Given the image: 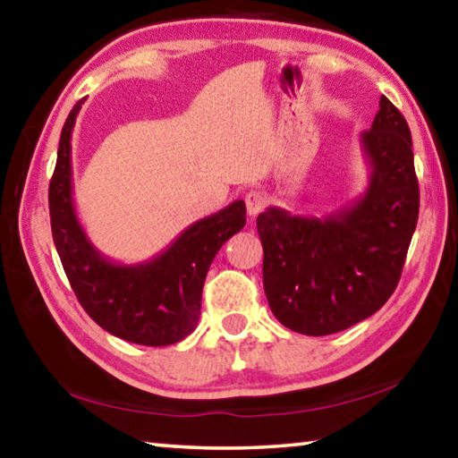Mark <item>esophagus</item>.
Listing matches in <instances>:
<instances>
[{
	"label": "esophagus",
	"instance_id": "esophagus-1",
	"mask_svg": "<svg viewBox=\"0 0 458 458\" xmlns=\"http://www.w3.org/2000/svg\"><path fill=\"white\" fill-rule=\"evenodd\" d=\"M244 201H246V212H248V216H250V218H257V216H259L262 210H265L267 196H265V193H262V191L252 190V191L246 193Z\"/></svg>",
	"mask_w": 458,
	"mask_h": 458
}]
</instances>
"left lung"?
Masks as SVG:
<instances>
[{
  "label": "left lung",
  "instance_id": "obj_1",
  "mask_svg": "<svg viewBox=\"0 0 458 458\" xmlns=\"http://www.w3.org/2000/svg\"><path fill=\"white\" fill-rule=\"evenodd\" d=\"M368 188L337 212L257 218L270 311L303 335H331L368 319L390 299L416 230L420 191L406 119L386 97L360 137Z\"/></svg>",
  "mask_w": 458,
  "mask_h": 458
}]
</instances>
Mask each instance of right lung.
Returning <instances> with one entry per match:
<instances>
[{
  "label": "right lung",
  "mask_w": 458,
  "mask_h": 458,
  "mask_svg": "<svg viewBox=\"0 0 458 458\" xmlns=\"http://www.w3.org/2000/svg\"><path fill=\"white\" fill-rule=\"evenodd\" d=\"M84 98L62 127L48 204L52 238L64 273L90 319L105 331L139 345H172L196 329L201 289L222 244L244 228L246 206L193 222L165 250L137 265H121L100 254L76 216L72 198L71 139Z\"/></svg>",
  "instance_id": "add662e5"
}]
</instances>
